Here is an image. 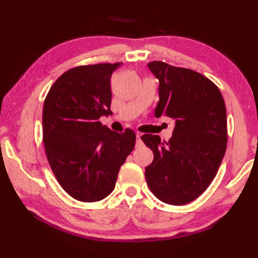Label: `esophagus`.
Instances as JSON below:
<instances>
[{"mask_svg": "<svg viewBox=\"0 0 258 258\" xmlns=\"http://www.w3.org/2000/svg\"><path fill=\"white\" fill-rule=\"evenodd\" d=\"M141 138H142V134L141 133L136 134V147H140V146L143 145V142H142Z\"/></svg>", "mask_w": 258, "mask_h": 258, "instance_id": "esophagus-1", "label": "esophagus"}]
</instances>
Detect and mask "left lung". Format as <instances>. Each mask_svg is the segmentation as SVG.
Here are the masks:
<instances>
[{
	"instance_id": "8db88e82",
	"label": "left lung",
	"mask_w": 258,
	"mask_h": 258,
	"mask_svg": "<svg viewBox=\"0 0 258 258\" xmlns=\"http://www.w3.org/2000/svg\"><path fill=\"white\" fill-rule=\"evenodd\" d=\"M150 70L160 81L155 116L175 119L172 139L144 134L154 153L145 178L158 200L184 205L202 195L220 168L227 144L225 102L218 87L193 70L153 61Z\"/></svg>"
}]
</instances>
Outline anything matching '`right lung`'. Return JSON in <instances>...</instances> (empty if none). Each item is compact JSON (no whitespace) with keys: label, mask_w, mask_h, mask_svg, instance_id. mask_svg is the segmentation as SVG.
Returning a JSON list of instances; mask_svg holds the SVG:
<instances>
[{"label":"right lung","mask_w":258,"mask_h":258,"mask_svg":"<svg viewBox=\"0 0 258 258\" xmlns=\"http://www.w3.org/2000/svg\"><path fill=\"white\" fill-rule=\"evenodd\" d=\"M122 63L81 65L55 81L43 106V143L57 182L73 199L97 202L112 193L134 150L132 130L116 133L100 122L111 111V76Z\"/></svg>","instance_id":"1"}]
</instances>
